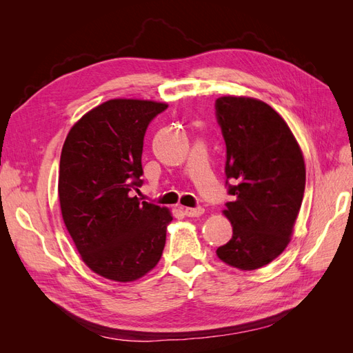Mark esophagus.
<instances>
[{
    "label": "esophagus",
    "mask_w": 353,
    "mask_h": 353,
    "mask_svg": "<svg viewBox=\"0 0 353 353\" xmlns=\"http://www.w3.org/2000/svg\"><path fill=\"white\" fill-rule=\"evenodd\" d=\"M205 213V209L203 208H185L184 209V215H187L188 218H199Z\"/></svg>",
    "instance_id": "obj_1"
}]
</instances>
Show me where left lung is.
Returning a JSON list of instances; mask_svg holds the SVG:
<instances>
[{
    "label": "left lung",
    "mask_w": 353,
    "mask_h": 353,
    "mask_svg": "<svg viewBox=\"0 0 353 353\" xmlns=\"http://www.w3.org/2000/svg\"><path fill=\"white\" fill-rule=\"evenodd\" d=\"M216 116L227 145L232 201L223 215L232 237L218 258L241 271L259 270L285 250L302 206L306 168L296 137L279 112L253 97L223 95Z\"/></svg>",
    "instance_id": "8db88e82"
}]
</instances>
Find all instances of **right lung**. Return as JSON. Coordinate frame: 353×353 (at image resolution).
Returning a JSON list of instances; mask_svg holds the SVG:
<instances>
[{"mask_svg": "<svg viewBox=\"0 0 353 353\" xmlns=\"http://www.w3.org/2000/svg\"><path fill=\"white\" fill-rule=\"evenodd\" d=\"M166 103L113 99L85 113L61 148L59 200L63 222L88 268L130 283L162 258L168 208L140 201L143 140Z\"/></svg>", "mask_w": 353, "mask_h": 353, "instance_id": "obj_1", "label": "right lung"}]
</instances>
